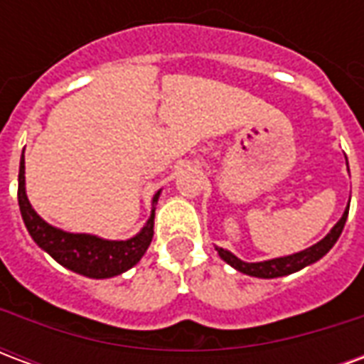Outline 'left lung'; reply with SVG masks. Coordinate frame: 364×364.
<instances>
[{"mask_svg":"<svg viewBox=\"0 0 364 364\" xmlns=\"http://www.w3.org/2000/svg\"><path fill=\"white\" fill-rule=\"evenodd\" d=\"M347 214H349V206L345 208L343 216L339 218L336 226L331 228L328 236L320 240L318 244H314L312 247H308L304 252L292 253V255H287V257H277V259L269 261H259V263H245V261L237 259L234 253H230L228 250H222V247H216V252L220 255L222 259L226 261L228 265H232L234 269H237L240 273L250 274V277H259V279H274V277H284V274L296 273L300 269L312 265L316 261H320L326 253L336 245V242L341 236L343 232L345 222H347Z\"/></svg>","mask_w":364,"mask_h":364,"instance_id":"1","label":"left lung"}]
</instances>
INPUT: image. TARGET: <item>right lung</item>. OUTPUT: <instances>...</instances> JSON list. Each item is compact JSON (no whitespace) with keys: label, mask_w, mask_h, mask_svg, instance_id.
<instances>
[{"label":"right lung","mask_w":364,"mask_h":364,"mask_svg":"<svg viewBox=\"0 0 364 364\" xmlns=\"http://www.w3.org/2000/svg\"><path fill=\"white\" fill-rule=\"evenodd\" d=\"M17 198H19L23 222L36 245L58 261L62 267L83 274V277H90V279H111L134 267L136 263L142 259L146 250L150 247L151 237H154L156 208H151L146 226L134 237L120 240V242L103 240L91 234H72V232H64V230L50 226L35 213V208L28 203L27 191H25V156H21ZM158 198L159 191L154 195L151 206L158 203Z\"/></svg>","instance_id":"1"}]
</instances>
